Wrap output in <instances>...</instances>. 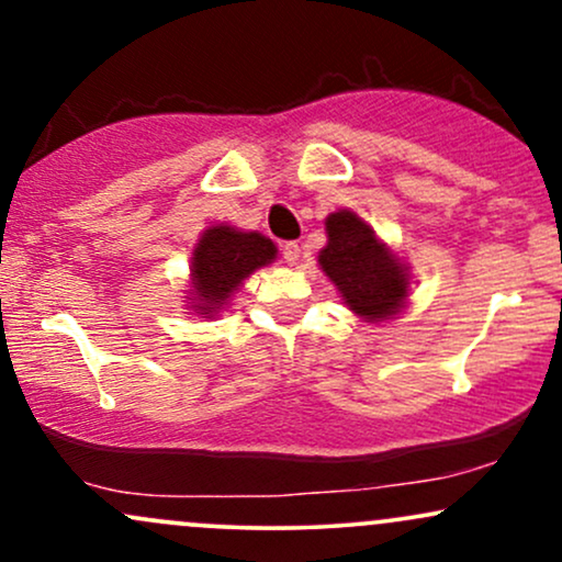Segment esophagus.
I'll return each instance as SVG.
<instances>
[{"label":"esophagus","mask_w":562,"mask_h":562,"mask_svg":"<svg viewBox=\"0 0 562 562\" xmlns=\"http://www.w3.org/2000/svg\"><path fill=\"white\" fill-rule=\"evenodd\" d=\"M282 256H285V261L293 267V263H299L301 259V245L299 243H285L282 245Z\"/></svg>","instance_id":"esophagus-1"}]
</instances>
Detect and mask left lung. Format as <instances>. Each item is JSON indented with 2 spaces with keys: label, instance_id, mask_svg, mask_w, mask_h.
Returning a JSON list of instances; mask_svg holds the SVG:
<instances>
[{
  "label": "left lung",
  "instance_id": "obj_1",
  "mask_svg": "<svg viewBox=\"0 0 562 562\" xmlns=\"http://www.w3.org/2000/svg\"><path fill=\"white\" fill-rule=\"evenodd\" d=\"M325 232L317 261L346 306L372 325L396 319L409 301V263L351 209L327 216Z\"/></svg>",
  "mask_w": 562,
  "mask_h": 562
}]
</instances>
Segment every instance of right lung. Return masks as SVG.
I'll use <instances>...</instances> for the list:
<instances>
[{
  "label": "right lung",
  "mask_w": 562,
  "mask_h": 562,
  "mask_svg": "<svg viewBox=\"0 0 562 562\" xmlns=\"http://www.w3.org/2000/svg\"><path fill=\"white\" fill-rule=\"evenodd\" d=\"M277 259V245L261 232H243L229 224H211L200 232L190 259V290L184 306L198 317H216L240 290L245 277Z\"/></svg>",
  "instance_id": "right-lung-1"
}]
</instances>
